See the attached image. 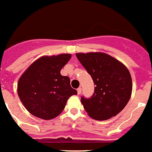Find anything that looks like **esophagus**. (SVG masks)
Instances as JSON below:
<instances>
[{
    "instance_id": "34e87169",
    "label": "esophagus",
    "mask_w": 152,
    "mask_h": 152,
    "mask_svg": "<svg viewBox=\"0 0 152 152\" xmlns=\"http://www.w3.org/2000/svg\"><path fill=\"white\" fill-rule=\"evenodd\" d=\"M77 94H80L82 93V88H80V87H79V88L77 90Z\"/></svg>"
}]
</instances>
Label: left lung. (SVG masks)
Here are the masks:
<instances>
[{
	"instance_id": "obj_1",
	"label": "left lung",
	"mask_w": 152,
	"mask_h": 152,
	"mask_svg": "<svg viewBox=\"0 0 152 152\" xmlns=\"http://www.w3.org/2000/svg\"><path fill=\"white\" fill-rule=\"evenodd\" d=\"M76 57L92 77L94 93L81 102L91 118L107 120L126 107L132 93L131 74L126 66L102 52L77 53Z\"/></svg>"
}]
</instances>
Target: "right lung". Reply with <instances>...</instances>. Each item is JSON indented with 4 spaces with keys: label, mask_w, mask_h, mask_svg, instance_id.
<instances>
[{
    "label": "right lung",
    "mask_w": 152,
    "mask_h": 152,
    "mask_svg": "<svg viewBox=\"0 0 152 152\" xmlns=\"http://www.w3.org/2000/svg\"><path fill=\"white\" fill-rule=\"evenodd\" d=\"M70 58V53L42 56L21 75L18 83V96L30 114L45 120L56 118L69 97L77 94L70 86L69 77L60 73Z\"/></svg>",
    "instance_id": "obj_1"
}]
</instances>
